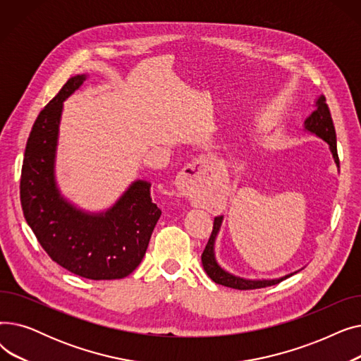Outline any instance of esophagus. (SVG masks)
I'll return each instance as SVG.
<instances>
[{
	"instance_id": "obj_1",
	"label": "esophagus",
	"mask_w": 361,
	"mask_h": 361,
	"mask_svg": "<svg viewBox=\"0 0 361 361\" xmlns=\"http://www.w3.org/2000/svg\"><path fill=\"white\" fill-rule=\"evenodd\" d=\"M212 184V169L211 162L206 158H199L193 164L188 165L177 183L180 192L190 197L192 200L202 199L207 188Z\"/></svg>"
}]
</instances>
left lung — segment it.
Masks as SVG:
<instances>
[{
    "instance_id": "left-lung-1",
    "label": "left lung",
    "mask_w": 361,
    "mask_h": 361,
    "mask_svg": "<svg viewBox=\"0 0 361 361\" xmlns=\"http://www.w3.org/2000/svg\"><path fill=\"white\" fill-rule=\"evenodd\" d=\"M316 109L310 114V117L305 121V127L314 133L316 136H319L320 139H324L328 145L329 149L334 155V159L336 162V165L339 166V158H338V152H336V133H335V127H334V121H332V116L329 106L326 104L325 97H320L316 102ZM222 222V216H216L214 219V228L209 237V241H207L206 247L202 253V264L203 269L207 274L214 282L221 283L224 287H230V288H235V290H256V288H264V287H271L275 286V283H279L281 281L290 278L293 274L286 275L278 279H269V281H250V279H243L238 276H234L228 272H225L219 264L215 260V253H214V244H215V238L216 234L219 231V226Z\"/></svg>"
}]
</instances>
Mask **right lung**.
<instances>
[{"instance_id":"right-lung-1","label":"right lung","mask_w":361,"mask_h":361,"mask_svg":"<svg viewBox=\"0 0 361 361\" xmlns=\"http://www.w3.org/2000/svg\"><path fill=\"white\" fill-rule=\"evenodd\" d=\"M85 79V74L68 79L37 116L25 150L20 203L26 222L55 263L82 278L120 279L140 264L161 209L152 202L150 184L140 180L102 215L85 214L60 196L54 158L63 101Z\"/></svg>"}]
</instances>
